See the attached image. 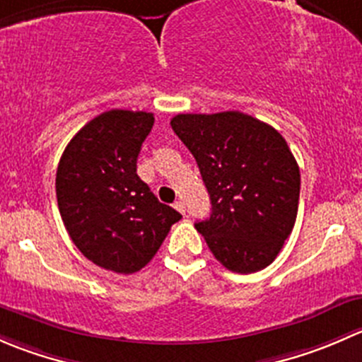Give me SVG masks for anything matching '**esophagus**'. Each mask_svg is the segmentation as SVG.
Returning <instances> with one entry per match:
<instances>
[{
	"label": "esophagus",
	"mask_w": 362,
	"mask_h": 362,
	"mask_svg": "<svg viewBox=\"0 0 362 362\" xmlns=\"http://www.w3.org/2000/svg\"><path fill=\"white\" fill-rule=\"evenodd\" d=\"M173 206H175V208H177V210H178V211H180V214H182V215H185V204H184V203H182V202H177V203H175V204H173Z\"/></svg>",
	"instance_id": "obj_1"
}]
</instances>
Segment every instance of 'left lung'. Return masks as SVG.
Here are the masks:
<instances>
[{"mask_svg": "<svg viewBox=\"0 0 362 362\" xmlns=\"http://www.w3.org/2000/svg\"><path fill=\"white\" fill-rule=\"evenodd\" d=\"M171 127L198 163L210 218L196 222L208 249L235 273L272 264L294 228L299 166L282 134L242 112L180 113Z\"/></svg>", "mask_w": 362, "mask_h": 362, "instance_id": "obj_1", "label": "left lung"}]
</instances>
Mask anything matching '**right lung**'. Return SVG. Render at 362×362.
I'll list each match as a JSON object with an SVG mask.
<instances>
[{"label":"right lung","mask_w":362,"mask_h":362,"mask_svg":"<svg viewBox=\"0 0 362 362\" xmlns=\"http://www.w3.org/2000/svg\"><path fill=\"white\" fill-rule=\"evenodd\" d=\"M152 126V113L103 112L71 138L56 173L57 206L71 242L94 264L122 275L140 272L182 218L136 175Z\"/></svg>","instance_id":"add662e5"}]
</instances>
